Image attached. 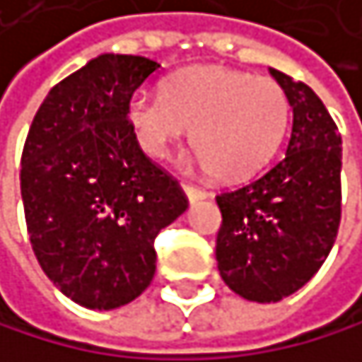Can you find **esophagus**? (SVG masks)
<instances>
[{
    "label": "esophagus",
    "mask_w": 362,
    "mask_h": 362,
    "mask_svg": "<svg viewBox=\"0 0 362 362\" xmlns=\"http://www.w3.org/2000/svg\"><path fill=\"white\" fill-rule=\"evenodd\" d=\"M182 189H185V193H187V197H189V202H197V199H204V197L209 195L204 189H199V187H195V185H189V182H185Z\"/></svg>",
    "instance_id": "esophagus-1"
}]
</instances>
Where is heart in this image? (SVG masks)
I'll return each mask as SVG.
<instances>
[{"mask_svg":"<svg viewBox=\"0 0 362 362\" xmlns=\"http://www.w3.org/2000/svg\"><path fill=\"white\" fill-rule=\"evenodd\" d=\"M127 114L138 145L151 158H165L193 127L199 163L220 180H242L277 151L290 103L274 78L204 65L173 76L165 96L134 94Z\"/></svg>","mask_w":362,"mask_h":362,"instance_id":"1","label":"heart"}]
</instances>
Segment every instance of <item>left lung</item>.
<instances>
[{
	"label": "left lung",
	"instance_id": "8db88e82",
	"mask_svg": "<svg viewBox=\"0 0 362 362\" xmlns=\"http://www.w3.org/2000/svg\"><path fill=\"white\" fill-rule=\"evenodd\" d=\"M292 107L286 156L266 173L220 193L215 257L240 297L274 303L303 288L334 246L341 224V134L305 83L270 68Z\"/></svg>",
	"mask_w": 362,
	"mask_h": 362
}]
</instances>
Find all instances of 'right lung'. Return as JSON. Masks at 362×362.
Wrapping results in <instances>:
<instances>
[{
	"mask_svg": "<svg viewBox=\"0 0 362 362\" xmlns=\"http://www.w3.org/2000/svg\"><path fill=\"white\" fill-rule=\"evenodd\" d=\"M160 63L100 54L47 92L21 153L30 244L65 297L120 308L156 274V235L189 206L185 191L142 153L129 100Z\"/></svg>",
	"mask_w": 362,
	"mask_h": 362,
	"instance_id": "1",
	"label": "right lung"
}]
</instances>
